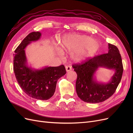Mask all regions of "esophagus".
Listing matches in <instances>:
<instances>
[{
	"mask_svg": "<svg viewBox=\"0 0 133 133\" xmlns=\"http://www.w3.org/2000/svg\"><path fill=\"white\" fill-rule=\"evenodd\" d=\"M65 69H66V71L67 72H69L72 70V68L70 65H67L65 66Z\"/></svg>",
	"mask_w": 133,
	"mask_h": 133,
	"instance_id": "1",
	"label": "esophagus"
}]
</instances>
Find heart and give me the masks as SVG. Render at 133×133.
Returning a JSON list of instances; mask_svg holds the SVG:
<instances>
[{
  "instance_id": "1",
  "label": "heart",
  "mask_w": 133,
  "mask_h": 133,
  "mask_svg": "<svg viewBox=\"0 0 133 133\" xmlns=\"http://www.w3.org/2000/svg\"><path fill=\"white\" fill-rule=\"evenodd\" d=\"M60 46L61 49L67 50L79 49L73 52L71 58L75 61H80L97 51L99 44L96 41L87 35L67 34L62 38Z\"/></svg>"
}]
</instances>
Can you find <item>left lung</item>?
Segmentation results:
<instances>
[{
    "instance_id": "8db88e82",
    "label": "left lung",
    "mask_w": 133,
    "mask_h": 133,
    "mask_svg": "<svg viewBox=\"0 0 133 133\" xmlns=\"http://www.w3.org/2000/svg\"><path fill=\"white\" fill-rule=\"evenodd\" d=\"M108 53L87 59L82 64L73 65L77 74L76 91L79 98L90 103L105 101L113 94L121 81L123 73L122 60L119 49L116 46L108 44ZM99 67H105L115 71L110 81L98 82L95 74Z\"/></svg>"
}]
</instances>
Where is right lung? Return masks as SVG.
I'll return each mask as SVG.
<instances>
[{
	"label": "right lung",
	"instance_id": "right-lung-1",
	"mask_svg": "<svg viewBox=\"0 0 133 133\" xmlns=\"http://www.w3.org/2000/svg\"><path fill=\"white\" fill-rule=\"evenodd\" d=\"M41 32L28 34L14 51L13 70L19 86L30 97L46 100L54 95L58 80L66 74L63 65L35 69L28 66L25 49L41 38Z\"/></svg>",
	"mask_w": 133,
	"mask_h": 133
}]
</instances>
